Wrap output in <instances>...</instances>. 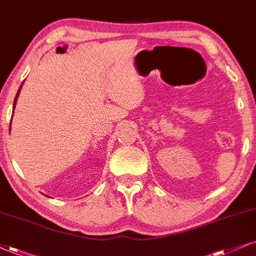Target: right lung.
I'll return each mask as SVG.
<instances>
[{"mask_svg": "<svg viewBox=\"0 0 256 256\" xmlns=\"http://www.w3.org/2000/svg\"><path fill=\"white\" fill-rule=\"evenodd\" d=\"M21 86H22V85H21ZM21 86H20V89H21ZM20 89H18V94H16V96H15V100H14V108H15V104H16V100H18V94H20Z\"/></svg>", "mask_w": 256, "mask_h": 256, "instance_id": "add662e5", "label": "right lung"}]
</instances>
